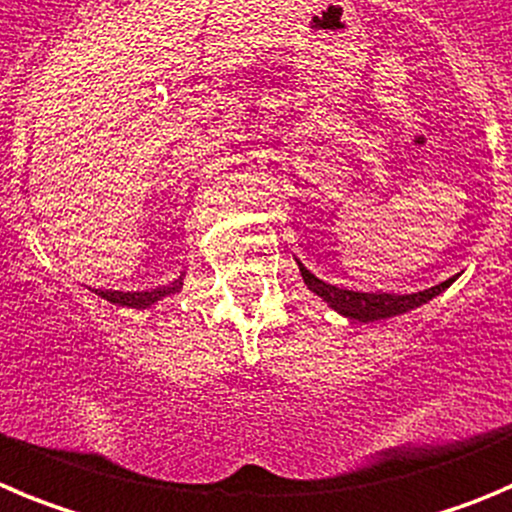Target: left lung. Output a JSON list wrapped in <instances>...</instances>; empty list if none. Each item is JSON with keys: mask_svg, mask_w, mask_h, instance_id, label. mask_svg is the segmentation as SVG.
I'll use <instances>...</instances> for the list:
<instances>
[{"mask_svg": "<svg viewBox=\"0 0 512 512\" xmlns=\"http://www.w3.org/2000/svg\"><path fill=\"white\" fill-rule=\"evenodd\" d=\"M300 275H303L308 290H313L315 295H321L328 305H331L336 313L346 315L348 321H361V323H374L381 318H394V315L407 313V310L419 308V305L429 303L432 298H437L444 288H450L457 278L444 280V283L434 285L429 290H419V293L409 295H394V293H358V290H346L336 288V285H328L323 280H318L310 270H305L298 262Z\"/></svg>", "mask_w": 512, "mask_h": 512, "instance_id": "obj_1", "label": "left lung"}]
</instances>
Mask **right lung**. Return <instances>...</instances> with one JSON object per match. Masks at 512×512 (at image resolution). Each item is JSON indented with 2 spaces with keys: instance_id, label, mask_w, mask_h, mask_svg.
<instances>
[{
  "instance_id": "add662e5",
  "label": "right lung",
  "mask_w": 512,
  "mask_h": 512,
  "mask_svg": "<svg viewBox=\"0 0 512 512\" xmlns=\"http://www.w3.org/2000/svg\"><path fill=\"white\" fill-rule=\"evenodd\" d=\"M181 285H184V278L174 280L171 285H161V288L154 290H141V293H123V290H95L100 298H105L108 303H116V305H126V308H148V305L159 303L161 298L171 293H179Z\"/></svg>"
}]
</instances>
